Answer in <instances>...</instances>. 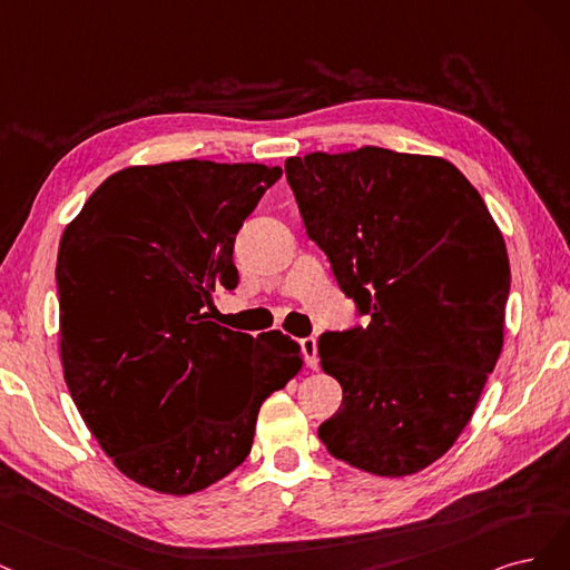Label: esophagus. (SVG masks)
Returning <instances> with one entry per match:
<instances>
[{
  "instance_id": "obj_1",
  "label": "esophagus",
  "mask_w": 570,
  "mask_h": 570,
  "mask_svg": "<svg viewBox=\"0 0 570 570\" xmlns=\"http://www.w3.org/2000/svg\"><path fill=\"white\" fill-rule=\"evenodd\" d=\"M303 345V355H305V364L309 370H317L320 366V357H317V338L315 336H307L301 341Z\"/></svg>"
}]
</instances>
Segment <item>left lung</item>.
Wrapping results in <instances>:
<instances>
[{
	"label": "left lung",
	"instance_id": "1",
	"mask_svg": "<svg viewBox=\"0 0 570 570\" xmlns=\"http://www.w3.org/2000/svg\"><path fill=\"white\" fill-rule=\"evenodd\" d=\"M305 234L366 326L320 336L343 389L317 435L336 459L410 475L464 431L498 364L504 238L452 163L364 146L286 160Z\"/></svg>",
	"mask_w": 570,
	"mask_h": 570
}]
</instances>
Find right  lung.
I'll list each match as a JSON object with an SVG mask.
<instances>
[{
  "label": "right lung",
  "instance_id": "right-lung-1",
  "mask_svg": "<svg viewBox=\"0 0 570 570\" xmlns=\"http://www.w3.org/2000/svg\"><path fill=\"white\" fill-rule=\"evenodd\" d=\"M282 168L175 160L125 168L66 227L57 286L68 391L101 450L135 483L191 494L253 445L267 395L301 345L210 322L234 291V238Z\"/></svg>",
  "mask_w": 570,
  "mask_h": 570
}]
</instances>
